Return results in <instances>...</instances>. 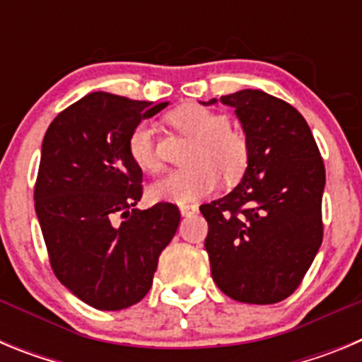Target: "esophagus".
<instances>
[{
	"label": "esophagus",
	"instance_id": "1",
	"mask_svg": "<svg viewBox=\"0 0 362 362\" xmlns=\"http://www.w3.org/2000/svg\"><path fill=\"white\" fill-rule=\"evenodd\" d=\"M179 210H181V216H194V214L199 212L197 204H183Z\"/></svg>",
	"mask_w": 362,
	"mask_h": 362
}]
</instances>
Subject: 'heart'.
Masks as SVG:
<instances>
[{"label": "heart", "mask_w": 362, "mask_h": 362, "mask_svg": "<svg viewBox=\"0 0 362 362\" xmlns=\"http://www.w3.org/2000/svg\"><path fill=\"white\" fill-rule=\"evenodd\" d=\"M168 123L179 132L196 139L188 153V170L172 172L150 185L153 201L190 204L210 196L219 187V174L232 183L245 174L250 150L245 136L230 129V119L223 112L199 105H183L168 114ZM129 156L141 170L159 172L161 159L156 148V129L139 123L129 136Z\"/></svg>", "instance_id": "heart-1"}]
</instances>
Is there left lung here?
<instances>
[{
    "label": "left lung",
    "instance_id": "obj_1",
    "mask_svg": "<svg viewBox=\"0 0 362 362\" xmlns=\"http://www.w3.org/2000/svg\"><path fill=\"white\" fill-rule=\"evenodd\" d=\"M219 101L235 108L250 158L228 196L199 206L212 279L239 303H279L322 243L325 163L305 117L283 99L246 88Z\"/></svg>",
    "mask_w": 362,
    "mask_h": 362
}]
</instances>
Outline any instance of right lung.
Masks as SVG:
<instances>
[{
	"label": "right lung",
	"mask_w": 362,
	"mask_h": 362,
	"mask_svg": "<svg viewBox=\"0 0 362 362\" xmlns=\"http://www.w3.org/2000/svg\"><path fill=\"white\" fill-rule=\"evenodd\" d=\"M166 105L92 92L59 112L43 137L34 201L50 267L92 308L139 303L179 226L172 203L134 209L143 172L129 136Z\"/></svg>",
	"instance_id": "obj_1"
}]
</instances>
